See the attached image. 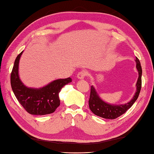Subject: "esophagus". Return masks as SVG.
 Masks as SVG:
<instances>
[{"mask_svg":"<svg viewBox=\"0 0 154 154\" xmlns=\"http://www.w3.org/2000/svg\"><path fill=\"white\" fill-rule=\"evenodd\" d=\"M85 76H86V72L84 71H81L77 74V78L79 79H83Z\"/></svg>","mask_w":154,"mask_h":154,"instance_id":"obj_1","label":"esophagus"}]
</instances>
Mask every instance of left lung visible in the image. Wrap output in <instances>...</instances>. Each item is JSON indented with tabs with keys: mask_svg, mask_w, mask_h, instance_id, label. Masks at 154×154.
<instances>
[{
	"mask_svg": "<svg viewBox=\"0 0 154 154\" xmlns=\"http://www.w3.org/2000/svg\"><path fill=\"white\" fill-rule=\"evenodd\" d=\"M136 69L138 71V78L136 84V91L132 99L128 103L122 104H113L104 102L93 85L91 87L89 105L91 110L97 116L106 119H115L119 117L131 107L138 99L142 87V69L139 60L136 57Z\"/></svg>",
	"mask_w": 154,
	"mask_h": 154,
	"instance_id": "1",
	"label": "left lung"
}]
</instances>
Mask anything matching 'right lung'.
I'll return each instance as SVG.
<instances>
[{"instance_id":"right-lung-1","label":"right lung","mask_w":154,"mask_h":154,"mask_svg":"<svg viewBox=\"0 0 154 154\" xmlns=\"http://www.w3.org/2000/svg\"><path fill=\"white\" fill-rule=\"evenodd\" d=\"M22 53L23 51L16 57L11 75V87L14 95L28 113L33 115L53 113L60 104L59 93L72 79L70 77L57 79L38 89L26 87L22 82L18 74L19 61Z\"/></svg>"}]
</instances>
